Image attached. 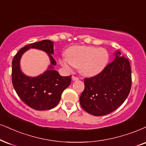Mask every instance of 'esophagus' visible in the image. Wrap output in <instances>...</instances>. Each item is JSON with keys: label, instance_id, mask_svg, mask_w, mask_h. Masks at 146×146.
Masks as SVG:
<instances>
[{"label": "esophagus", "instance_id": "1", "mask_svg": "<svg viewBox=\"0 0 146 146\" xmlns=\"http://www.w3.org/2000/svg\"><path fill=\"white\" fill-rule=\"evenodd\" d=\"M72 79H73V81H77L79 79V78L75 76H72Z\"/></svg>", "mask_w": 146, "mask_h": 146}]
</instances>
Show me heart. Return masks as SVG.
I'll return each instance as SVG.
<instances>
[{
	"mask_svg": "<svg viewBox=\"0 0 146 146\" xmlns=\"http://www.w3.org/2000/svg\"><path fill=\"white\" fill-rule=\"evenodd\" d=\"M67 58L60 59V63L67 71L72 67L79 68V71L87 77L95 76L104 70L109 61L110 55L104 48L75 46L67 52Z\"/></svg>",
	"mask_w": 146,
	"mask_h": 146,
	"instance_id": "heart-1",
	"label": "heart"
}]
</instances>
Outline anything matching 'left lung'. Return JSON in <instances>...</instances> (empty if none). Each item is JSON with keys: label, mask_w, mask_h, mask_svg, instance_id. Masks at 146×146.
I'll return each mask as SVG.
<instances>
[{"label": "left lung", "mask_w": 146, "mask_h": 146, "mask_svg": "<svg viewBox=\"0 0 146 146\" xmlns=\"http://www.w3.org/2000/svg\"><path fill=\"white\" fill-rule=\"evenodd\" d=\"M115 52V58L99 74L84 79L79 98L83 109L94 116L106 115L121 106L129 94L131 71L127 58Z\"/></svg>", "instance_id": "left-lung-1"}]
</instances>
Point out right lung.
Returning a JSON list of instances; mask_svg holds the SVG:
<instances>
[{
    "instance_id": "1",
    "label": "right lung",
    "mask_w": 146,
    "mask_h": 146,
    "mask_svg": "<svg viewBox=\"0 0 146 146\" xmlns=\"http://www.w3.org/2000/svg\"><path fill=\"white\" fill-rule=\"evenodd\" d=\"M29 48L41 49L46 52L51 60L48 69L42 74L35 78L28 77L21 71L20 59ZM54 54L53 42L48 40L25 46L14 56L12 61V83L18 96L27 106L37 110L53 108L60 102L61 94L71 82V75L64 77L53 69L56 65L51 54Z\"/></svg>"
}]
</instances>
